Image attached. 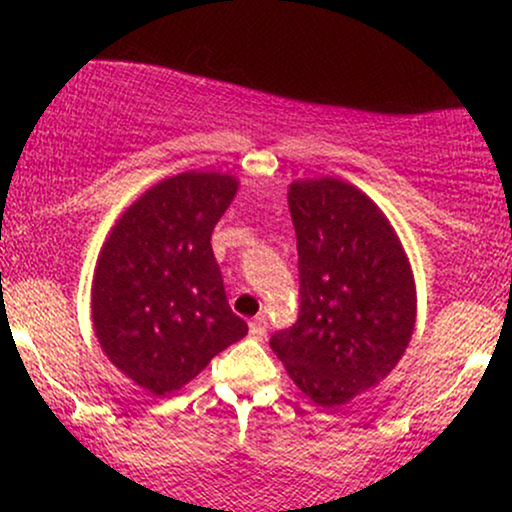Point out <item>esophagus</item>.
<instances>
[{
  "label": "esophagus",
  "mask_w": 512,
  "mask_h": 512,
  "mask_svg": "<svg viewBox=\"0 0 512 512\" xmlns=\"http://www.w3.org/2000/svg\"><path fill=\"white\" fill-rule=\"evenodd\" d=\"M250 334H252V337L262 339L264 334H267V317H264V315L252 317V320H250Z\"/></svg>",
  "instance_id": "34e87169"
}]
</instances>
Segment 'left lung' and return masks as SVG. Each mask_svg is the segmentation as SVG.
I'll use <instances>...</instances> for the list:
<instances>
[{
    "label": "left lung",
    "mask_w": 512,
    "mask_h": 512,
    "mask_svg": "<svg viewBox=\"0 0 512 512\" xmlns=\"http://www.w3.org/2000/svg\"><path fill=\"white\" fill-rule=\"evenodd\" d=\"M289 209L298 320L269 346L305 395L334 409L402 358L416 320L414 279L390 221L349 182H293Z\"/></svg>",
    "instance_id": "left-lung-1"
}]
</instances>
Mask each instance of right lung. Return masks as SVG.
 I'll use <instances>...</instances> for the list:
<instances>
[{
  "label": "right lung",
  "instance_id": "add662e5",
  "mask_svg": "<svg viewBox=\"0 0 512 512\" xmlns=\"http://www.w3.org/2000/svg\"><path fill=\"white\" fill-rule=\"evenodd\" d=\"M238 182L180 173L151 187L105 240L93 276L96 337L151 395H170L248 334L231 310L211 233Z\"/></svg>",
  "mask_w": 512,
  "mask_h": 512
}]
</instances>
